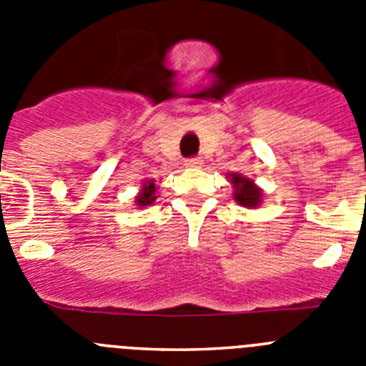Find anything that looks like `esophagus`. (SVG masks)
<instances>
[{"label":"esophagus","mask_w":366,"mask_h":366,"mask_svg":"<svg viewBox=\"0 0 366 366\" xmlns=\"http://www.w3.org/2000/svg\"><path fill=\"white\" fill-rule=\"evenodd\" d=\"M185 164L189 168H199L202 167V159L199 157H190V159L185 161Z\"/></svg>","instance_id":"34e87169"}]
</instances>
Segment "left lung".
I'll return each instance as SVG.
<instances>
[{"label": "left lung", "instance_id": "1", "mask_svg": "<svg viewBox=\"0 0 366 366\" xmlns=\"http://www.w3.org/2000/svg\"><path fill=\"white\" fill-rule=\"evenodd\" d=\"M231 183L234 187V199L242 207H258L262 202V190L254 185L253 179L242 176V174H231Z\"/></svg>", "mask_w": 366, "mask_h": 366}]
</instances>
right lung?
Segmentation results:
<instances>
[{
	"instance_id": "add662e5",
	"label": "right lung",
	"mask_w": 366,
	"mask_h": 366,
	"mask_svg": "<svg viewBox=\"0 0 366 366\" xmlns=\"http://www.w3.org/2000/svg\"><path fill=\"white\" fill-rule=\"evenodd\" d=\"M155 199V183L154 181H144L143 183V189L139 192V196L135 198V203L139 207H147L150 203H154Z\"/></svg>"
}]
</instances>
